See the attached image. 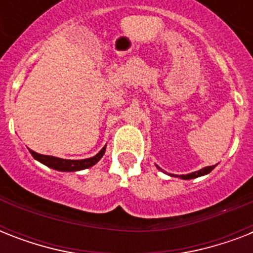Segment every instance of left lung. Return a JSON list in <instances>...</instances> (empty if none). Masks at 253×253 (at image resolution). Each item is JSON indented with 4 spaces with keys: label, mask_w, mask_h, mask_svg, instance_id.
<instances>
[{
    "label": "left lung",
    "mask_w": 253,
    "mask_h": 253,
    "mask_svg": "<svg viewBox=\"0 0 253 253\" xmlns=\"http://www.w3.org/2000/svg\"><path fill=\"white\" fill-rule=\"evenodd\" d=\"M158 167V166H156ZM159 169H162L160 167H158ZM215 168V166L212 167H205V168L200 169V170H197V172H192L189 173V174H181V176H176V177H180V178H182V180H190V178H197V177H201V176H205V174H208V173H210L212 170V169ZM172 176V174H170ZM174 176V174H173Z\"/></svg>",
    "instance_id": "obj_1"
}]
</instances>
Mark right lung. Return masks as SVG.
Here are the masks:
<instances>
[{
    "label": "right lung",
    "instance_id": "1",
    "mask_svg": "<svg viewBox=\"0 0 253 253\" xmlns=\"http://www.w3.org/2000/svg\"><path fill=\"white\" fill-rule=\"evenodd\" d=\"M106 151V146L103 147L102 150L99 151L98 154L89 159H83V160H67V159L55 158V156H47V155H41L34 152L33 150H30V154L33 155V158L38 162H41L42 164L49 167V168L56 169V170H61V172H77V170H83V169L90 168L94 164L101 160V158Z\"/></svg>",
    "mask_w": 253,
    "mask_h": 253
}]
</instances>
